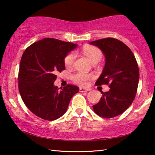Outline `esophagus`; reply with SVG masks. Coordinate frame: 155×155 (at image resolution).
Segmentation results:
<instances>
[{
  "mask_svg": "<svg viewBox=\"0 0 155 155\" xmlns=\"http://www.w3.org/2000/svg\"><path fill=\"white\" fill-rule=\"evenodd\" d=\"M90 89H87V88H82L80 87L79 88V91L80 92H85V91H90Z\"/></svg>",
  "mask_w": 155,
  "mask_h": 155,
  "instance_id": "1",
  "label": "esophagus"
}]
</instances>
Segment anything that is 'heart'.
<instances>
[{
    "label": "heart",
    "instance_id": "1",
    "mask_svg": "<svg viewBox=\"0 0 155 155\" xmlns=\"http://www.w3.org/2000/svg\"><path fill=\"white\" fill-rule=\"evenodd\" d=\"M83 52L93 64L98 63L103 57V53L101 50L93 46H85L83 48ZM76 57H77V54L75 52H71L68 54L64 59L65 66L71 67L75 61ZM92 77V75L91 74L83 72H77L72 75V81L77 85L85 86L89 83V81Z\"/></svg>",
    "mask_w": 155,
    "mask_h": 155
}]
</instances>
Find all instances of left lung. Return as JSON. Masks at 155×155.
Listing matches in <instances>:
<instances>
[{"mask_svg":"<svg viewBox=\"0 0 155 155\" xmlns=\"http://www.w3.org/2000/svg\"><path fill=\"white\" fill-rule=\"evenodd\" d=\"M90 44L101 49L105 57V65L96 85L109 84L110 88L102 92L103 96L93 109L99 116L111 118L124 112L135 99L140 79L137 63L130 49L117 39H102Z\"/></svg>","mask_w":155,"mask_h":155,"instance_id":"left-lung-1","label":"left lung"}]
</instances>
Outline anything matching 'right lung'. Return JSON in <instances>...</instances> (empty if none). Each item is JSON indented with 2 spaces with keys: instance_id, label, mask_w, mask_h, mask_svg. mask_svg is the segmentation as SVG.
Wrapping results in <instances>:
<instances>
[{
  "instance_id": "1",
  "label": "right lung",
  "mask_w": 155,
  "mask_h": 155,
  "mask_svg": "<svg viewBox=\"0 0 155 155\" xmlns=\"http://www.w3.org/2000/svg\"><path fill=\"white\" fill-rule=\"evenodd\" d=\"M77 46L47 38L31 44L23 53L18 73L19 91L27 108L40 118H59L79 91L72 85L61 90L54 85L57 73L65 70V57Z\"/></svg>"
}]
</instances>
